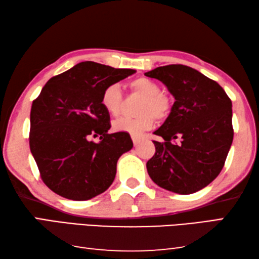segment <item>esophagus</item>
Listing matches in <instances>:
<instances>
[{
  "label": "esophagus",
  "mask_w": 259,
  "mask_h": 259,
  "mask_svg": "<svg viewBox=\"0 0 259 259\" xmlns=\"http://www.w3.org/2000/svg\"><path fill=\"white\" fill-rule=\"evenodd\" d=\"M133 142H134V145L135 146H138L140 143L143 142V138H140V137H135V136H133Z\"/></svg>",
  "instance_id": "esophagus-1"
}]
</instances>
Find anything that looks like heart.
Listing matches in <instances>:
<instances>
[{
  "mask_svg": "<svg viewBox=\"0 0 259 259\" xmlns=\"http://www.w3.org/2000/svg\"><path fill=\"white\" fill-rule=\"evenodd\" d=\"M130 88L134 93L143 96L137 110L140 114L135 117H120L113 122V128L117 133L140 136L144 131L152 128L155 117L162 120L170 114L171 102L161 93V86L149 78L135 79L130 83ZM101 104L111 115L120 113L122 93L119 84H109L104 88L101 96Z\"/></svg>",
  "mask_w": 259,
  "mask_h": 259,
  "instance_id": "heart-1",
  "label": "heart"
}]
</instances>
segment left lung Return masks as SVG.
I'll list each match as a JSON object with an SVG mask.
<instances>
[{
    "label": "left lung",
    "mask_w": 259,
    "mask_h": 259,
    "mask_svg": "<svg viewBox=\"0 0 259 259\" xmlns=\"http://www.w3.org/2000/svg\"><path fill=\"white\" fill-rule=\"evenodd\" d=\"M165 84L175 104L154 131V156L146 164L150 179L163 189L189 195L220 175L233 140L232 102L220 84L182 64L145 72ZM178 141V143L175 142Z\"/></svg>",
    "instance_id": "obj_1"
}]
</instances>
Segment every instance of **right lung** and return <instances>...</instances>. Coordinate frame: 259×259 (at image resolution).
<instances>
[{
  "label": "right lung",
  "mask_w": 259,
  "mask_h": 259,
  "mask_svg": "<svg viewBox=\"0 0 259 259\" xmlns=\"http://www.w3.org/2000/svg\"><path fill=\"white\" fill-rule=\"evenodd\" d=\"M133 69L80 62L45 83L30 111L29 146L40 177L71 200L101 195L114 181L116 163L133 148L129 134H109L110 114L101 104L104 88ZM100 137L94 143L92 138Z\"/></svg>",
  "instance_id": "obj_1"
}]
</instances>
